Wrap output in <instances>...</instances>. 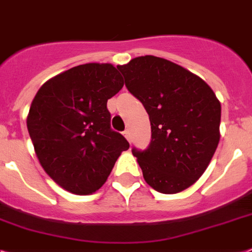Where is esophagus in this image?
Listing matches in <instances>:
<instances>
[{
    "label": "esophagus",
    "mask_w": 252,
    "mask_h": 252,
    "mask_svg": "<svg viewBox=\"0 0 252 252\" xmlns=\"http://www.w3.org/2000/svg\"><path fill=\"white\" fill-rule=\"evenodd\" d=\"M124 136H125V138H126V139H127L128 141H130V131H128V130H125V131H124Z\"/></svg>",
    "instance_id": "esophagus-1"
}]
</instances>
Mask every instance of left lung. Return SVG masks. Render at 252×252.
Masks as SVG:
<instances>
[{
    "mask_svg": "<svg viewBox=\"0 0 252 252\" xmlns=\"http://www.w3.org/2000/svg\"><path fill=\"white\" fill-rule=\"evenodd\" d=\"M117 68L151 121L148 147L131 149L145 182L159 193L182 192L198 180L218 148L219 100L202 78L170 60L145 55Z\"/></svg>",
    "mask_w": 252,
    "mask_h": 252,
    "instance_id": "left-lung-1",
    "label": "left lung"
}]
</instances>
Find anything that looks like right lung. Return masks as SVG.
Returning a JSON list of instances; mask_svg holds the SVG:
<instances>
[{"label": "right lung", "instance_id": "obj_1", "mask_svg": "<svg viewBox=\"0 0 252 252\" xmlns=\"http://www.w3.org/2000/svg\"><path fill=\"white\" fill-rule=\"evenodd\" d=\"M124 80L112 64L77 65L42 85L33 99L27 127L47 175L74 194L103 186L130 144L111 127L108 99Z\"/></svg>", "mask_w": 252, "mask_h": 252}]
</instances>
